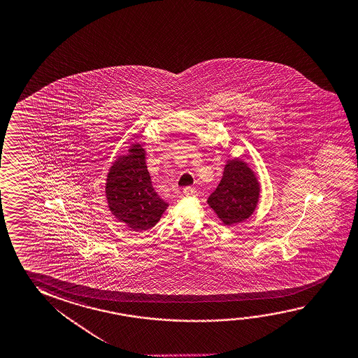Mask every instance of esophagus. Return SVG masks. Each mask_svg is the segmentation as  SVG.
I'll list each match as a JSON object with an SVG mask.
<instances>
[{"label":"esophagus","instance_id":"34e87169","mask_svg":"<svg viewBox=\"0 0 358 358\" xmlns=\"http://www.w3.org/2000/svg\"><path fill=\"white\" fill-rule=\"evenodd\" d=\"M183 194L186 196V197H196L197 196V191L192 187H186L183 189Z\"/></svg>","mask_w":358,"mask_h":358}]
</instances>
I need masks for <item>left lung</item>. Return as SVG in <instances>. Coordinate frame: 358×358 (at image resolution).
<instances>
[{
    "instance_id": "1",
    "label": "left lung",
    "mask_w": 358,
    "mask_h": 358,
    "mask_svg": "<svg viewBox=\"0 0 358 358\" xmlns=\"http://www.w3.org/2000/svg\"><path fill=\"white\" fill-rule=\"evenodd\" d=\"M259 183L246 162L229 159L222 180L207 199L212 210L227 226L246 221L256 210Z\"/></svg>"
}]
</instances>
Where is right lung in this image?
<instances>
[{
	"label": "right lung",
	"instance_id": "1",
	"mask_svg": "<svg viewBox=\"0 0 358 358\" xmlns=\"http://www.w3.org/2000/svg\"><path fill=\"white\" fill-rule=\"evenodd\" d=\"M145 159L141 145L132 143L129 153L113 162L106 181L110 211L132 231L152 229L169 207L153 188Z\"/></svg>",
	"mask_w": 358,
	"mask_h": 358
}]
</instances>
